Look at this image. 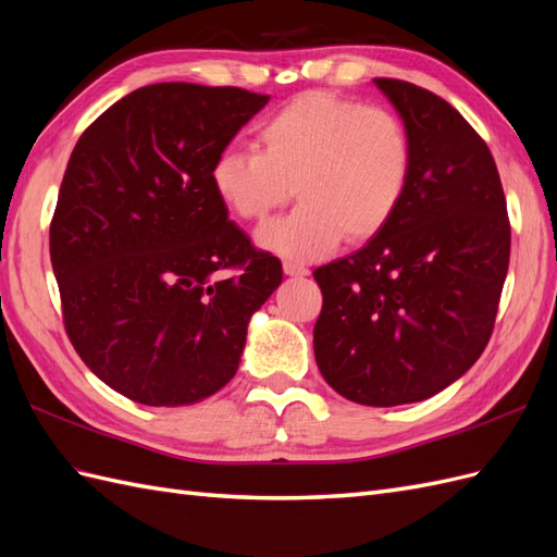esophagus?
Listing matches in <instances>:
<instances>
[{
  "label": "esophagus",
  "instance_id": "34e87169",
  "mask_svg": "<svg viewBox=\"0 0 557 557\" xmlns=\"http://www.w3.org/2000/svg\"><path fill=\"white\" fill-rule=\"evenodd\" d=\"M283 272L285 276H309V269L297 262H283Z\"/></svg>",
  "mask_w": 557,
  "mask_h": 557
}]
</instances>
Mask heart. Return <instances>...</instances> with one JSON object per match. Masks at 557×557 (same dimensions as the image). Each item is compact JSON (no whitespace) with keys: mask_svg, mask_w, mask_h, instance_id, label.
Segmentation results:
<instances>
[{"mask_svg":"<svg viewBox=\"0 0 557 557\" xmlns=\"http://www.w3.org/2000/svg\"><path fill=\"white\" fill-rule=\"evenodd\" d=\"M258 150L227 146L211 164L221 205L242 221H262L299 197L301 205L258 230L260 248L295 262L360 244L393 221L409 188L413 150L399 117L325 92H307L258 129Z\"/></svg>","mask_w":557,"mask_h":557,"instance_id":"b5f03b06","label":"heart"}]
</instances>
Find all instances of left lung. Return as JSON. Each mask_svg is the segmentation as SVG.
<instances>
[{"label":"left lung","mask_w":557,"mask_h":557,"mask_svg":"<svg viewBox=\"0 0 557 557\" xmlns=\"http://www.w3.org/2000/svg\"><path fill=\"white\" fill-rule=\"evenodd\" d=\"M409 132L413 164L393 221L360 250L318 267L320 374L364 407L442 393L491 339L511 227L485 141L442 97L374 78Z\"/></svg>","instance_id":"1"}]
</instances>
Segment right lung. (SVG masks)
Instances as JSON below:
<instances>
[{"label":"right lung","instance_id":"right-lung-1","mask_svg":"<svg viewBox=\"0 0 557 557\" xmlns=\"http://www.w3.org/2000/svg\"><path fill=\"white\" fill-rule=\"evenodd\" d=\"M269 95L197 83L129 92L81 134L50 262L90 372L146 407H188L237 374L250 315L283 278L215 197L211 164ZM240 269L225 280L223 268Z\"/></svg>","mask_w":557,"mask_h":557}]
</instances>
